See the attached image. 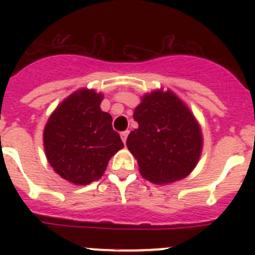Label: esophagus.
Returning a JSON list of instances; mask_svg holds the SVG:
<instances>
[{"instance_id": "34e87169", "label": "esophagus", "mask_w": 255, "mask_h": 255, "mask_svg": "<svg viewBox=\"0 0 255 255\" xmlns=\"http://www.w3.org/2000/svg\"><path fill=\"white\" fill-rule=\"evenodd\" d=\"M128 135H129V131L126 130V131L121 132V139H123L124 143H126V139H128Z\"/></svg>"}]
</instances>
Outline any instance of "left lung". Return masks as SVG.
Returning <instances> with one entry per match:
<instances>
[{"mask_svg":"<svg viewBox=\"0 0 255 255\" xmlns=\"http://www.w3.org/2000/svg\"><path fill=\"white\" fill-rule=\"evenodd\" d=\"M139 128L126 145L138 161L141 176L154 184L186 177L199 161L203 138L185 103L171 91L145 94L134 111Z\"/></svg>","mask_w":255,"mask_h":255,"instance_id":"1","label":"left lung"}]
</instances>
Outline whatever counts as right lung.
<instances>
[{"mask_svg": "<svg viewBox=\"0 0 255 255\" xmlns=\"http://www.w3.org/2000/svg\"><path fill=\"white\" fill-rule=\"evenodd\" d=\"M102 93L80 89L61 102L43 131L47 159L62 179L88 185L105 173L112 155L124 148L112 117L101 110Z\"/></svg>", "mask_w": 255, "mask_h": 255, "instance_id": "right-lung-1", "label": "right lung"}]
</instances>
